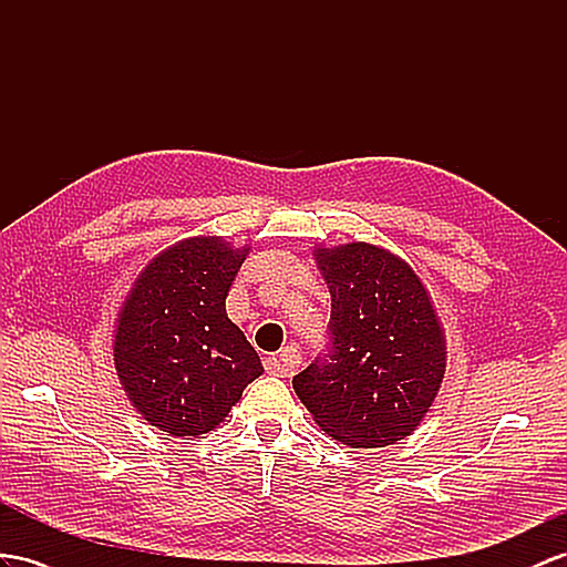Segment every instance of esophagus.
<instances>
[{"instance_id":"obj_1","label":"esophagus","mask_w":567,"mask_h":567,"mask_svg":"<svg viewBox=\"0 0 567 567\" xmlns=\"http://www.w3.org/2000/svg\"><path fill=\"white\" fill-rule=\"evenodd\" d=\"M266 371L272 373V375H280V379H287V375L295 373V359H292V352L285 350L280 354H272V357H266Z\"/></svg>"}]
</instances>
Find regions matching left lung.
I'll return each mask as SVG.
<instances>
[{
    "label": "left lung",
    "mask_w": 567,
    "mask_h": 567,
    "mask_svg": "<svg viewBox=\"0 0 567 567\" xmlns=\"http://www.w3.org/2000/svg\"><path fill=\"white\" fill-rule=\"evenodd\" d=\"M330 289L326 350L295 375L316 424L352 447L410 435L439 393L445 347L414 270L373 244L318 249Z\"/></svg>",
    "instance_id": "1"
}]
</instances>
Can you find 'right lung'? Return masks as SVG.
Returning a JSON list of instances; mask_svg holds the SVG:
<instances>
[{
    "label": "right lung",
    "instance_id": "add662e5",
    "mask_svg": "<svg viewBox=\"0 0 567 567\" xmlns=\"http://www.w3.org/2000/svg\"><path fill=\"white\" fill-rule=\"evenodd\" d=\"M249 249L186 239L145 268L120 313L114 367L145 422L172 435L213 431L264 367L225 299Z\"/></svg>",
    "mask_w": 567,
    "mask_h": 567
}]
</instances>
